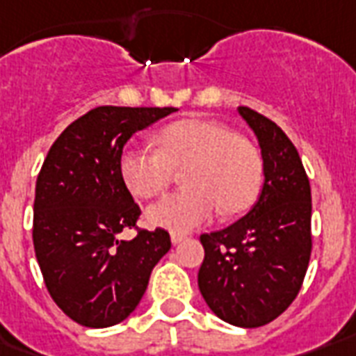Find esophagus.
Here are the masks:
<instances>
[{
	"mask_svg": "<svg viewBox=\"0 0 356 356\" xmlns=\"http://www.w3.org/2000/svg\"><path fill=\"white\" fill-rule=\"evenodd\" d=\"M184 239H186V236H184V234H178V232L170 234V241H172V243H175V245L181 243Z\"/></svg>",
	"mask_w": 356,
	"mask_h": 356,
	"instance_id": "1",
	"label": "esophagus"
}]
</instances>
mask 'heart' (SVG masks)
Returning <instances> with one entry per match:
<instances>
[{"mask_svg": "<svg viewBox=\"0 0 356 356\" xmlns=\"http://www.w3.org/2000/svg\"><path fill=\"white\" fill-rule=\"evenodd\" d=\"M154 140L158 150L126 147L118 158L124 186L143 200L161 195L181 170L184 189L148 208L152 225L187 232L209 221L217 208L238 216L254 204L264 165L247 137L217 120L189 117L165 124Z\"/></svg>", "mask_w": 356, "mask_h": 356, "instance_id": "b5f03b06", "label": "heart"}]
</instances>
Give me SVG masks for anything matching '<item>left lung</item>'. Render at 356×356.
I'll return each mask as SVG.
<instances>
[{
    "label": "left lung",
    "instance_id": "1",
    "mask_svg": "<svg viewBox=\"0 0 356 356\" xmlns=\"http://www.w3.org/2000/svg\"><path fill=\"white\" fill-rule=\"evenodd\" d=\"M239 115L258 137L266 180L247 216L200 236L198 288L217 318L254 329L277 319L301 290L312 252V193L288 135L250 107Z\"/></svg>",
    "mask_w": 356,
    "mask_h": 356
}]
</instances>
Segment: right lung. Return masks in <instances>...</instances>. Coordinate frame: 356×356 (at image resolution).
Here are the masks:
<instances>
[{"mask_svg":"<svg viewBox=\"0 0 356 356\" xmlns=\"http://www.w3.org/2000/svg\"><path fill=\"white\" fill-rule=\"evenodd\" d=\"M175 107L102 106L55 139L38 172L33 245L55 305L76 323L104 329L128 318L154 266L170 249L163 228H137L140 208L124 186L118 158L135 131ZM135 227L129 242L116 236Z\"/></svg>","mask_w":356,"mask_h":356,"instance_id":"right-lung-1","label":"right lung"}]
</instances>
